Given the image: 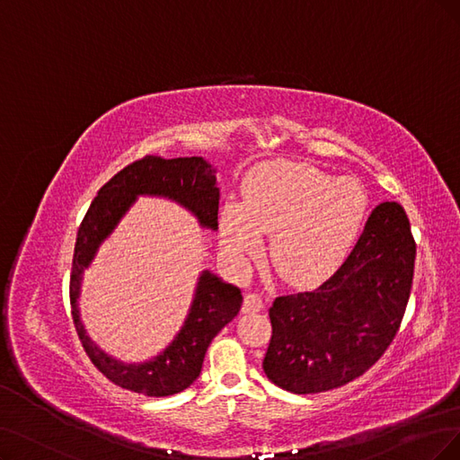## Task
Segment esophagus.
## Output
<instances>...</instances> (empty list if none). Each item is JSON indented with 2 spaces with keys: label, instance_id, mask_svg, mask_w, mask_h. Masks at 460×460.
Listing matches in <instances>:
<instances>
[{
  "label": "esophagus",
  "instance_id": "34e87169",
  "mask_svg": "<svg viewBox=\"0 0 460 460\" xmlns=\"http://www.w3.org/2000/svg\"><path fill=\"white\" fill-rule=\"evenodd\" d=\"M263 309V301L258 294H246L243 303V313H260Z\"/></svg>",
  "mask_w": 460,
  "mask_h": 460
}]
</instances>
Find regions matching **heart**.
Instances as JSON below:
<instances>
[{"label": "heart", "instance_id": "1", "mask_svg": "<svg viewBox=\"0 0 460 460\" xmlns=\"http://www.w3.org/2000/svg\"><path fill=\"white\" fill-rule=\"evenodd\" d=\"M241 204L219 216L229 261L244 269L273 234L270 263L294 286H314L341 267L367 214L369 197L356 178H333L307 163L270 161L244 180Z\"/></svg>", "mask_w": 460, "mask_h": 460}]
</instances>
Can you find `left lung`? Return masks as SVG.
I'll use <instances>...</instances> for the list:
<instances>
[{
  "instance_id": "1",
  "label": "left lung",
  "mask_w": 460,
  "mask_h": 460,
  "mask_svg": "<svg viewBox=\"0 0 460 460\" xmlns=\"http://www.w3.org/2000/svg\"><path fill=\"white\" fill-rule=\"evenodd\" d=\"M413 267L410 219L398 202H381L324 284L277 297L269 309V381L294 394H316L360 377L398 333Z\"/></svg>"
}]
</instances>
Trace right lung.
<instances>
[{"label": "right lung", "instance_id": "add662e5", "mask_svg": "<svg viewBox=\"0 0 460 460\" xmlns=\"http://www.w3.org/2000/svg\"><path fill=\"white\" fill-rule=\"evenodd\" d=\"M138 197H163L190 210L200 227L217 229L219 187L216 168L202 157L163 159L147 155L117 172L93 200L77 231L70 301L77 335L91 362L117 386L144 396H172L191 386L199 377L204 354L212 339L239 314L243 294L236 286L202 270L183 326L157 356L146 362H121L102 350L84 330L79 314V296L84 269L96 258L98 248L115 231Z\"/></svg>", "mask_w": 460, "mask_h": 460}]
</instances>
